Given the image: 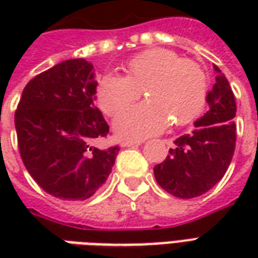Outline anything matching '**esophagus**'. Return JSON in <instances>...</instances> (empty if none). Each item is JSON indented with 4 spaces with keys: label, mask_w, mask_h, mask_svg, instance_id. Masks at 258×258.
Listing matches in <instances>:
<instances>
[{
    "label": "esophagus",
    "mask_w": 258,
    "mask_h": 258,
    "mask_svg": "<svg viewBox=\"0 0 258 258\" xmlns=\"http://www.w3.org/2000/svg\"><path fill=\"white\" fill-rule=\"evenodd\" d=\"M142 142L141 141H135V140H124L120 142V145L123 146V148H128V146H138L141 145Z\"/></svg>",
    "instance_id": "34e87169"
}]
</instances>
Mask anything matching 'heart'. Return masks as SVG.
<instances>
[{"mask_svg": "<svg viewBox=\"0 0 258 258\" xmlns=\"http://www.w3.org/2000/svg\"><path fill=\"white\" fill-rule=\"evenodd\" d=\"M125 76L105 74L98 81L96 102L114 116L144 91L148 102L123 111L114 121L118 134L145 138L159 134L171 121L190 123L205 106L207 79L199 63L178 53L153 48L135 55L124 66Z\"/></svg>", "mask_w": 258, "mask_h": 258, "instance_id": "heart-1", "label": "heart"}]
</instances>
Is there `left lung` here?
<instances>
[{
    "mask_svg": "<svg viewBox=\"0 0 258 258\" xmlns=\"http://www.w3.org/2000/svg\"><path fill=\"white\" fill-rule=\"evenodd\" d=\"M207 94L209 110L195 121V130L174 141L166 160L153 168L163 189L181 199L206 194L224 177L232 160L236 142L233 121L236 102L232 88L221 70Z\"/></svg>",
    "mask_w": 258,
    "mask_h": 258,
    "instance_id": "1",
    "label": "left lung"
}]
</instances>
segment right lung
<instances>
[{
	"instance_id": "obj_1",
	"label": "right lung",
	"mask_w": 258,
	"mask_h": 258,
	"mask_svg": "<svg viewBox=\"0 0 258 258\" xmlns=\"http://www.w3.org/2000/svg\"><path fill=\"white\" fill-rule=\"evenodd\" d=\"M94 66L69 59L31 79L15 112L25 167L42 189L85 200L105 184L120 148H99L109 125L95 106Z\"/></svg>"
}]
</instances>
